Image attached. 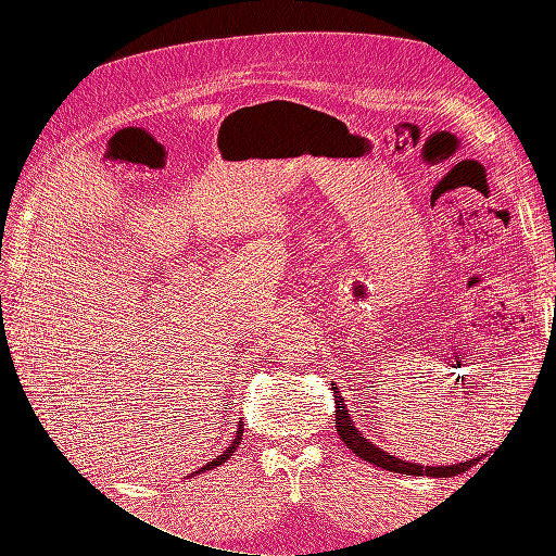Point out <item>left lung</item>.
Returning a JSON list of instances; mask_svg holds the SVG:
<instances>
[{"instance_id": "obj_1", "label": "left lung", "mask_w": 556, "mask_h": 556, "mask_svg": "<svg viewBox=\"0 0 556 556\" xmlns=\"http://www.w3.org/2000/svg\"><path fill=\"white\" fill-rule=\"evenodd\" d=\"M333 394H336V431H339L341 441L357 454L359 459L380 466L384 470H394V473H403V476H427V478H452V476H459L464 470H468L473 464H478L482 457L476 459H466L459 464H450V466H422V464H415V462H406V459H399L394 454L384 452L382 447H378L376 443H371V439H366V435L355 427L350 417V410L345 406V401L339 394V387H333Z\"/></svg>"}]
</instances>
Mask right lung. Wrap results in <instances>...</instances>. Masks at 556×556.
<instances>
[{
  "mask_svg": "<svg viewBox=\"0 0 556 556\" xmlns=\"http://www.w3.org/2000/svg\"><path fill=\"white\" fill-rule=\"evenodd\" d=\"M241 435H243V425L239 422V429H237V435H233V441H231V445L223 452V454H217V457L213 459V462H208L206 466H201L199 470H194V473H190L188 478H194V476H199V473H206V470H213V468H217V466H223L233 452H237V447H239V443H241Z\"/></svg>",
  "mask_w": 556,
  "mask_h": 556,
  "instance_id": "1",
  "label": "right lung"
}]
</instances>
